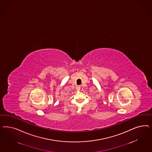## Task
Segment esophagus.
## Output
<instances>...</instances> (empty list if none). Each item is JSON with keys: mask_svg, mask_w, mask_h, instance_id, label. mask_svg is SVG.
<instances>
[{"mask_svg": "<svg viewBox=\"0 0 152 152\" xmlns=\"http://www.w3.org/2000/svg\"><path fill=\"white\" fill-rule=\"evenodd\" d=\"M82 89H83L82 86H78V90H81Z\"/></svg>", "mask_w": 152, "mask_h": 152, "instance_id": "obj_1", "label": "esophagus"}]
</instances>
